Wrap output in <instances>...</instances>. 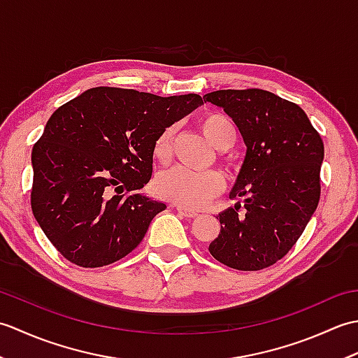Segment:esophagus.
<instances>
[{
	"instance_id": "esophagus-1",
	"label": "esophagus",
	"mask_w": 358,
	"mask_h": 358,
	"mask_svg": "<svg viewBox=\"0 0 358 358\" xmlns=\"http://www.w3.org/2000/svg\"><path fill=\"white\" fill-rule=\"evenodd\" d=\"M177 210H178V214H181L186 218H195L196 215H199V212H196V210H192L189 208H183V206H177Z\"/></svg>"
}]
</instances>
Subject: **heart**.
Here are the masks:
<instances>
[{
  "label": "heart",
  "instance_id": "1",
  "mask_svg": "<svg viewBox=\"0 0 358 358\" xmlns=\"http://www.w3.org/2000/svg\"><path fill=\"white\" fill-rule=\"evenodd\" d=\"M200 131L208 141L218 150L229 149L237 140V127L234 121L222 112H206L199 120ZM175 127L163 129L152 148V154L158 163H167L172 155V141ZM223 178L217 172H189L186 169H172L159 175L155 183L158 196L178 206L199 209L223 192Z\"/></svg>",
  "mask_w": 358,
  "mask_h": 358
}]
</instances>
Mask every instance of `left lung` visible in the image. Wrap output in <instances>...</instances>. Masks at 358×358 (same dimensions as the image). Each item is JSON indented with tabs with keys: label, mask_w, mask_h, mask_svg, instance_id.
<instances>
[{
	"label": "left lung",
	"mask_w": 358,
	"mask_h": 358,
	"mask_svg": "<svg viewBox=\"0 0 358 358\" xmlns=\"http://www.w3.org/2000/svg\"><path fill=\"white\" fill-rule=\"evenodd\" d=\"M203 98L224 109L248 148L229 194L238 203L218 214L222 229L209 252L232 269L269 268L317 209L323 140L300 106L268 90L226 89Z\"/></svg>",
	"instance_id": "left-lung-1"
}]
</instances>
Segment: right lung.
Masks as SVG:
<instances>
[{"label": "right lung", "instance_id": "add662e5", "mask_svg": "<svg viewBox=\"0 0 358 358\" xmlns=\"http://www.w3.org/2000/svg\"><path fill=\"white\" fill-rule=\"evenodd\" d=\"M200 104L196 94L94 87L52 113L32 149L30 204L66 260L101 268L140 245L166 209L138 192L150 180L152 148L163 129Z\"/></svg>", "mask_w": 358, "mask_h": 358}]
</instances>
